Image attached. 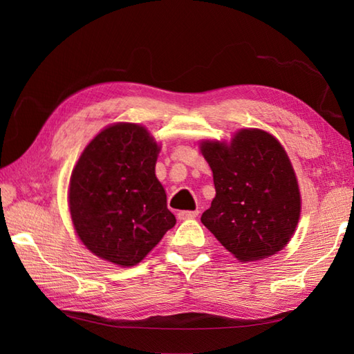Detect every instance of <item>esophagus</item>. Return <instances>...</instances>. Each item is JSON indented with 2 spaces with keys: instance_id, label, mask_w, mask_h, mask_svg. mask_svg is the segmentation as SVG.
<instances>
[{
  "instance_id": "1",
  "label": "esophagus",
  "mask_w": 354,
  "mask_h": 354,
  "mask_svg": "<svg viewBox=\"0 0 354 354\" xmlns=\"http://www.w3.org/2000/svg\"><path fill=\"white\" fill-rule=\"evenodd\" d=\"M198 214H199L198 209H194V212H179L178 217L181 221H185V219H193V217H196Z\"/></svg>"
}]
</instances>
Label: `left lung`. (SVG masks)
Masks as SVG:
<instances>
[{"mask_svg":"<svg viewBox=\"0 0 354 354\" xmlns=\"http://www.w3.org/2000/svg\"><path fill=\"white\" fill-rule=\"evenodd\" d=\"M216 198L201 221L242 261L266 259L288 245L301 212L297 176L272 135L243 129L231 145L204 141Z\"/></svg>","mask_w":354,"mask_h":354,"instance_id":"left-lung-1","label":"left lung"}]
</instances>
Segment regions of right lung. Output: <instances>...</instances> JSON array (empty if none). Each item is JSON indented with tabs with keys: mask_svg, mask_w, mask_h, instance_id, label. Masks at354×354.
Returning <instances> with one entry per match:
<instances>
[{
	"mask_svg": "<svg viewBox=\"0 0 354 354\" xmlns=\"http://www.w3.org/2000/svg\"><path fill=\"white\" fill-rule=\"evenodd\" d=\"M160 152L142 126L118 123L85 147L70 181V213L89 251L133 266L153 250L176 219L155 176Z\"/></svg>",
	"mask_w": 354,
	"mask_h": 354,
	"instance_id": "add662e5",
	"label": "right lung"
}]
</instances>
